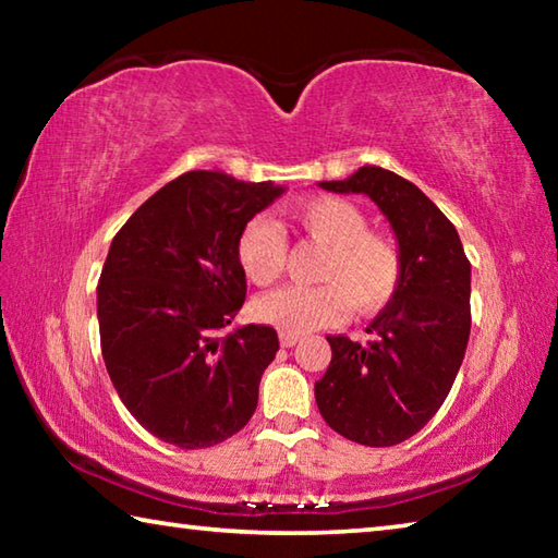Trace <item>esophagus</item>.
I'll return each instance as SVG.
<instances>
[{
  "label": "esophagus",
  "mask_w": 558,
  "mask_h": 558,
  "mask_svg": "<svg viewBox=\"0 0 558 558\" xmlns=\"http://www.w3.org/2000/svg\"><path fill=\"white\" fill-rule=\"evenodd\" d=\"M298 339H300V335L280 332V344H282V347H292V344H298Z\"/></svg>",
  "instance_id": "obj_1"
}]
</instances>
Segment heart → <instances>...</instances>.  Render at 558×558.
<instances>
[{
    "label": "heart",
    "mask_w": 558,
    "mask_h": 558,
    "mask_svg": "<svg viewBox=\"0 0 558 558\" xmlns=\"http://www.w3.org/2000/svg\"><path fill=\"white\" fill-rule=\"evenodd\" d=\"M295 229L325 245L317 286H286L258 298L256 315L290 335L313 332L347 315H366L384 307L401 282V251L391 235L372 231L364 211L337 196H313L292 204ZM245 276L268 286L286 268L288 245L280 226L268 216H253L235 243Z\"/></svg>",
    "instance_id": "b5f03b06"
}]
</instances>
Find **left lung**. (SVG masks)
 Returning <instances> with one entry per match:
<instances>
[{"label": "left lung", "instance_id": "left-lung-1", "mask_svg": "<svg viewBox=\"0 0 558 558\" xmlns=\"http://www.w3.org/2000/svg\"><path fill=\"white\" fill-rule=\"evenodd\" d=\"M335 194H366L389 219L403 270L399 290L366 327L369 339L332 347L317 409L327 426L369 448L399 446L438 413L470 337V260L456 226L418 186L381 167H359Z\"/></svg>", "mask_w": 558, "mask_h": 558}]
</instances>
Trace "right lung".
Instances as JSON below:
<instances>
[{
	"mask_svg": "<svg viewBox=\"0 0 558 558\" xmlns=\"http://www.w3.org/2000/svg\"><path fill=\"white\" fill-rule=\"evenodd\" d=\"M286 192L221 172H186L130 216L98 280L106 369L140 426L177 448H211L251 421L278 332L245 325L235 256L243 226Z\"/></svg>",
	"mask_w": 558,
	"mask_h": 558,
	"instance_id": "obj_1",
	"label": "right lung"
}]
</instances>
